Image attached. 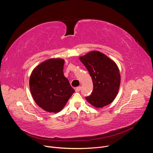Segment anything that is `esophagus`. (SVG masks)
<instances>
[{"instance_id": "1", "label": "esophagus", "mask_w": 153, "mask_h": 153, "mask_svg": "<svg viewBox=\"0 0 153 153\" xmlns=\"http://www.w3.org/2000/svg\"><path fill=\"white\" fill-rule=\"evenodd\" d=\"M80 90H81V86H78V87H77V88H76V89H75L76 92H79Z\"/></svg>"}]
</instances>
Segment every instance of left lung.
<instances>
[{
    "label": "left lung",
    "mask_w": 153,
    "mask_h": 153,
    "mask_svg": "<svg viewBox=\"0 0 153 153\" xmlns=\"http://www.w3.org/2000/svg\"><path fill=\"white\" fill-rule=\"evenodd\" d=\"M88 71L93 83L91 94L86 100L96 108H101L116 97L120 85V75L117 64L98 51H92L79 57Z\"/></svg>",
    "instance_id": "1"
}]
</instances>
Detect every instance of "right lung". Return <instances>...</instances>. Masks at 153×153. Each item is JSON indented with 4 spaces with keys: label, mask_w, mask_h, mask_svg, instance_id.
<instances>
[{
    "label": "right lung",
    "mask_w": 153,
    "mask_h": 153,
    "mask_svg": "<svg viewBox=\"0 0 153 153\" xmlns=\"http://www.w3.org/2000/svg\"><path fill=\"white\" fill-rule=\"evenodd\" d=\"M65 60L49 59L33 70L30 78V89L36 104L49 113L60 111L74 93L63 74Z\"/></svg>",
    "instance_id": "obj_1"
}]
</instances>
